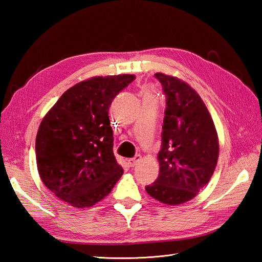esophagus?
Wrapping results in <instances>:
<instances>
[{"label": "esophagus", "instance_id": "1", "mask_svg": "<svg viewBox=\"0 0 262 262\" xmlns=\"http://www.w3.org/2000/svg\"><path fill=\"white\" fill-rule=\"evenodd\" d=\"M140 161H141V155H135L134 158L128 160V164L130 166H135L138 162H140Z\"/></svg>", "mask_w": 262, "mask_h": 262}]
</instances>
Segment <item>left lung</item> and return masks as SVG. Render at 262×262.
Listing matches in <instances>:
<instances>
[{"instance_id":"left-lung-1","label":"left lung","mask_w":262,"mask_h":262,"mask_svg":"<svg viewBox=\"0 0 262 262\" xmlns=\"http://www.w3.org/2000/svg\"><path fill=\"white\" fill-rule=\"evenodd\" d=\"M166 108L162 145L158 154L160 173L145 189L165 205H180L196 197L207 185L219 160V137L209 111L188 83L163 73Z\"/></svg>"}]
</instances>
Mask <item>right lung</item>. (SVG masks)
Masks as SVG:
<instances>
[{
	"mask_svg": "<svg viewBox=\"0 0 262 262\" xmlns=\"http://www.w3.org/2000/svg\"><path fill=\"white\" fill-rule=\"evenodd\" d=\"M135 75L94 76L65 91L40 122L36 160L40 179L76 208L108 196L122 176L113 152L109 108Z\"/></svg>",
	"mask_w": 262,
	"mask_h": 262,
	"instance_id": "add662e5",
	"label": "right lung"
}]
</instances>
